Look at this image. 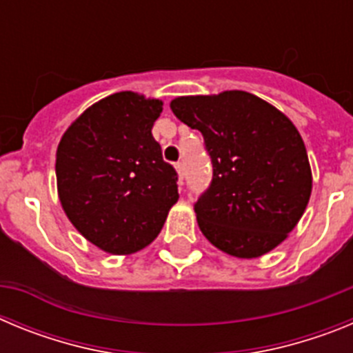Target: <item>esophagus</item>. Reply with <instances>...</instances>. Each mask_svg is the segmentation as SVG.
I'll use <instances>...</instances> for the list:
<instances>
[{
    "label": "esophagus",
    "mask_w": 353,
    "mask_h": 353,
    "mask_svg": "<svg viewBox=\"0 0 353 353\" xmlns=\"http://www.w3.org/2000/svg\"><path fill=\"white\" fill-rule=\"evenodd\" d=\"M174 170L179 171V176H180V185H183V174H185V168H183V162L179 161V162H174Z\"/></svg>",
    "instance_id": "1"
}]
</instances>
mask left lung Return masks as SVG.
<instances>
[{
    "mask_svg": "<svg viewBox=\"0 0 353 353\" xmlns=\"http://www.w3.org/2000/svg\"><path fill=\"white\" fill-rule=\"evenodd\" d=\"M171 111L203 134L212 182L194 203L199 230L236 258H258L292 232L311 196L301 134L260 97L240 90L179 97Z\"/></svg>",
    "mask_w": 353,
    "mask_h": 353,
    "instance_id": "1",
    "label": "left lung"
}]
</instances>
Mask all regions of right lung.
<instances>
[{
  "label": "right lung",
  "instance_id": "right-lung-1",
  "mask_svg": "<svg viewBox=\"0 0 353 353\" xmlns=\"http://www.w3.org/2000/svg\"><path fill=\"white\" fill-rule=\"evenodd\" d=\"M161 113L157 99L114 93L86 109L58 145L61 207L102 251L130 254L146 248L179 199V174L152 136Z\"/></svg>",
  "mask_w": 353,
  "mask_h": 353
}]
</instances>
